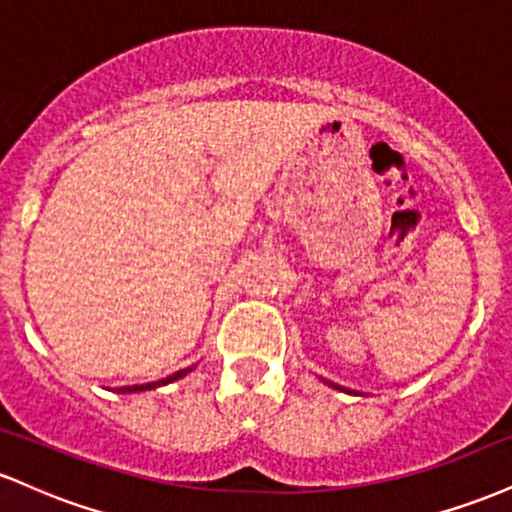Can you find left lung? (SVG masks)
<instances>
[{"instance_id": "1", "label": "left lung", "mask_w": 512, "mask_h": 512, "mask_svg": "<svg viewBox=\"0 0 512 512\" xmlns=\"http://www.w3.org/2000/svg\"><path fill=\"white\" fill-rule=\"evenodd\" d=\"M322 383H325V385H330V387H334V390H342V392H349V390H344V387H342V385H334V383H330V380H322Z\"/></svg>"}]
</instances>
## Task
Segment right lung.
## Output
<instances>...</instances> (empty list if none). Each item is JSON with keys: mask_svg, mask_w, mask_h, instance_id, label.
<instances>
[{"mask_svg": "<svg viewBox=\"0 0 512 512\" xmlns=\"http://www.w3.org/2000/svg\"><path fill=\"white\" fill-rule=\"evenodd\" d=\"M190 370H195V366H190V368H182V370H178V373H173V375H168V378H163V380H156V383H146V385H129V387H120V390L117 392H144V390H156V387H161V385H168V383H175V380H180V378H185L187 373H190Z\"/></svg>", "mask_w": 512, "mask_h": 512, "instance_id": "right-lung-1", "label": "right lung"}]
</instances>
